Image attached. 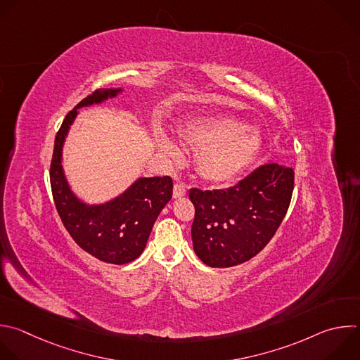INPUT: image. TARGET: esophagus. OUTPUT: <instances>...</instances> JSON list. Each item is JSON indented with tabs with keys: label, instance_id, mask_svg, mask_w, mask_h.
Instances as JSON below:
<instances>
[{
	"label": "esophagus",
	"instance_id": "1",
	"mask_svg": "<svg viewBox=\"0 0 360 360\" xmlns=\"http://www.w3.org/2000/svg\"><path fill=\"white\" fill-rule=\"evenodd\" d=\"M185 195H186V186H185V184L176 182V184L174 185V198L178 199V198H182V196H185Z\"/></svg>",
	"mask_w": 360,
	"mask_h": 360
}]
</instances>
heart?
Listing matches in <instances>:
<instances>
[{"label":"heart","instance_id":"b5f03b06","mask_svg":"<svg viewBox=\"0 0 360 360\" xmlns=\"http://www.w3.org/2000/svg\"><path fill=\"white\" fill-rule=\"evenodd\" d=\"M185 143L199 150V174L214 184H226L240 176L257 158L263 136L259 129L230 115H207L189 120L179 129ZM160 146L169 154H178L175 143L162 136Z\"/></svg>","mask_w":360,"mask_h":360}]
</instances>
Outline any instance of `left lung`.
I'll list each match as a JSON object with an SVG mask.
<instances>
[{
    "mask_svg": "<svg viewBox=\"0 0 360 360\" xmlns=\"http://www.w3.org/2000/svg\"><path fill=\"white\" fill-rule=\"evenodd\" d=\"M294 189V169L278 164L259 167L227 189L192 188V242L209 267L226 269L259 255L280 227Z\"/></svg>",
    "mask_w": 360,
    "mask_h": 360,
    "instance_id": "8db88e82",
    "label": "left lung"
}]
</instances>
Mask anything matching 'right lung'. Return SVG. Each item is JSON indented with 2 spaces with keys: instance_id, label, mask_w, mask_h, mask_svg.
I'll return each mask as SVG.
<instances>
[{
  "instance_id": "add662e5",
  "label": "right lung",
  "mask_w": 360,
  "mask_h": 360,
  "mask_svg": "<svg viewBox=\"0 0 360 360\" xmlns=\"http://www.w3.org/2000/svg\"><path fill=\"white\" fill-rule=\"evenodd\" d=\"M120 91L122 89L96 90L68 112L56 134L51 162V188L63 226L80 249L100 262L118 266L136 260L144 252L158 214L172 198V179L140 178L117 198L101 205H87L66 181L62 148L80 107L103 103Z\"/></svg>"
}]
</instances>
